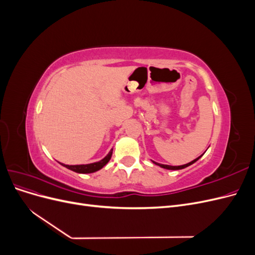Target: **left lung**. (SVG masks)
<instances>
[{
	"mask_svg": "<svg viewBox=\"0 0 255 255\" xmlns=\"http://www.w3.org/2000/svg\"><path fill=\"white\" fill-rule=\"evenodd\" d=\"M203 155V154H202ZM202 155H200L199 157H197L196 159H194L192 161H190V163H188V164H185V165H182V166H170V165H163V164H159V163H156V161H153L154 164L155 165H157V166H159V167H161V168H164V169H168V170H180V169H184V168H186V167H188V166H190V165H192L194 163H196V161L200 158V157H202Z\"/></svg>",
	"mask_w": 255,
	"mask_h": 255,
	"instance_id": "left-lung-1",
	"label": "left lung"
}]
</instances>
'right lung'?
<instances>
[{"mask_svg": "<svg viewBox=\"0 0 255 255\" xmlns=\"http://www.w3.org/2000/svg\"><path fill=\"white\" fill-rule=\"evenodd\" d=\"M112 154H113V149L109 152L107 155L101 159L97 161V163H91V164H86V165H65V164H61L64 167L70 169V170L74 171V172H78V173H92V172H96L100 169H102L107 163H109L111 157H112Z\"/></svg>", "mask_w": 255, "mask_h": 255, "instance_id": "1", "label": "right lung"}]
</instances>
